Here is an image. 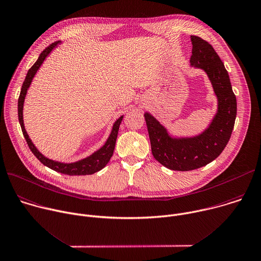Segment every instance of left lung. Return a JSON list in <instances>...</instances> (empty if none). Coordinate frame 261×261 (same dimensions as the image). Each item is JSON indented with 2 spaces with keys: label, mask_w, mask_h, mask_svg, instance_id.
Returning a JSON list of instances; mask_svg holds the SVG:
<instances>
[{
  "label": "left lung",
  "mask_w": 261,
  "mask_h": 261,
  "mask_svg": "<svg viewBox=\"0 0 261 261\" xmlns=\"http://www.w3.org/2000/svg\"><path fill=\"white\" fill-rule=\"evenodd\" d=\"M191 65L207 73L217 97V113L211 124L197 136L175 138L150 114H144L153 158L176 171L195 170L215 160L230 138L237 116V99L223 62L207 41L197 36H191Z\"/></svg>",
  "instance_id": "obj_1"
}]
</instances>
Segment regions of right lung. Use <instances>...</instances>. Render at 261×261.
<instances>
[{
    "mask_svg": "<svg viewBox=\"0 0 261 261\" xmlns=\"http://www.w3.org/2000/svg\"><path fill=\"white\" fill-rule=\"evenodd\" d=\"M60 42H54L51 45H49L39 56L38 60L35 62V64L29 69L27 76L24 79V82L22 84L21 87V91H20V95L18 98V120H19V124L23 133V136L27 140V143L30 147V149L32 150V152L37 156V159L44 164L45 166H47L48 168L62 173V174H66V175H90L93 174L95 172H98L99 170H101L102 168H105L107 166V164L110 162L113 153H114V149H115V145H116V140H117V136H118V132H119V127L121 125V122L123 120V116H121L114 124L112 132L107 140V142L105 143L103 146H101L98 150H96L95 152H93L91 155L87 156L83 160H80L77 162L74 163H61V162H56L53 160H50L48 158H46L45 155H43L35 146V144L32 142V140L30 139L25 128H24V124H23V103H24V98L28 92V89L30 88V86L32 84V81L36 74V72L38 71V69L40 68V66L42 65V63L44 62V60L46 59V57L50 54V52L57 47V45Z\"/></svg>",
    "mask_w": 261,
    "mask_h": 261,
    "instance_id": "1",
    "label": "right lung"
}]
</instances>
